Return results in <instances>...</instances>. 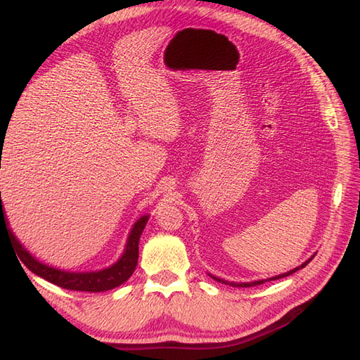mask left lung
Masks as SVG:
<instances>
[{"mask_svg":"<svg viewBox=\"0 0 360 360\" xmlns=\"http://www.w3.org/2000/svg\"><path fill=\"white\" fill-rule=\"evenodd\" d=\"M313 257H315V255H311V259H313ZM311 259H309L307 262H304L301 266H298V268H295V269H292V271H289V272H285V274H280V275H276V276H272V278H268V280H259V281H251V283H234V281H226V280H222V278H217V276H214V275H210V276H211V278H214L216 281H219V283H224V284H228V285H233V288H251V285H259V284H263L264 281L280 280V278H283V276L292 275L293 272H297L298 269L304 268V266H307V264H309V262H310Z\"/></svg>","mask_w":360,"mask_h":360,"instance_id":"obj_1","label":"left lung"}]
</instances>
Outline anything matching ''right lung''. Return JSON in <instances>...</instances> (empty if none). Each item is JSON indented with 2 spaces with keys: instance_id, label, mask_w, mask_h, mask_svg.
Here are the masks:
<instances>
[{
  "instance_id": "right-lung-1",
  "label": "right lung",
  "mask_w": 360,
  "mask_h": 360,
  "mask_svg": "<svg viewBox=\"0 0 360 360\" xmlns=\"http://www.w3.org/2000/svg\"><path fill=\"white\" fill-rule=\"evenodd\" d=\"M4 208L1 205V193H0V229L1 226L6 228V231L11 236L12 245L15 251L20 257V260L25 264V268H29L33 274L39 275L41 278L47 280L53 284L59 285L62 289L68 290H79V292H105L114 288H118L120 284H123L131 278L134 274L136 263H138V243H140V237L143 229L149 220V216H143L134 224L131 234L127 237V243L124 248L123 255L120 257L118 262L114 263L110 268L96 271V272H68L51 268L49 264H44L38 262L34 257L25 250V248L18 242V238L13 236L12 229L6 226L7 220L4 219Z\"/></svg>"
}]
</instances>
